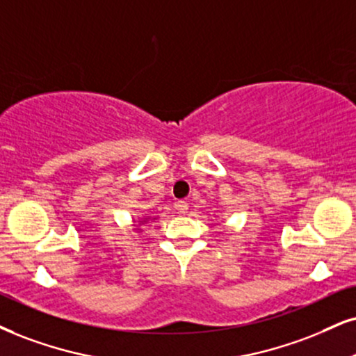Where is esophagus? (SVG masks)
I'll use <instances>...</instances> for the list:
<instances>
[{"instance_id": "34e87169", "label": "esophagus", "mask_w": 356, "mask_h": 356, "mask_svg": "<svg viewBox=\"0 0 356 356\" xmlns=\"http://www.w3.org/2000/svg\"><path fill=\"white\" fill-rule=\"evenodd\" d=\"M188 208H190V204H188V201H178L177 203V209L179 214H186L188 213Z\"/></svg>"}]
</instances>
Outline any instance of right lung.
Returning <instances> with one entry per match:
<instances>
[{
	"label": "right lung",
	"mask_w": 356,
	"mask_h": 356,
	"mask_svg": "<svg viewBox=\"0 0 356 356\" xmlns=\"http://www.w3.org/2000/svg\"><path fill=\"white\" fill-rule=\"evenodd\" d=\"M156 218H152V216H145V218H140L138 221H137V225H134L135 227H137V231L138 232H142V227L140 226H143V225H147V222H150V221H155Z\"/></svg>",
	"instance_id": "right-lung-1"
}]
</instances>
